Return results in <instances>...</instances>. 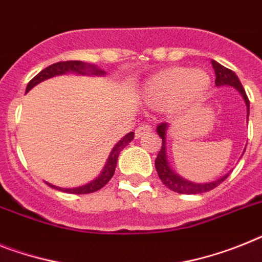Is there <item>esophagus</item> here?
<instances>
[{
	"instance_id": "34e87169",
	"label": "esophagus",
	"mask_w": 262,
	"mask_h": 262,
	"mask_svg": "<svg viewBox=\"0 0 262 262\" xmlns=\"http://www.w3.org/2000/svg\"><path fill=\"white\" fill-rule=\"evenodd\" d=\"M151 130V127L149 126V125H141V126L138 127L137 130H136V137L140 138L142 135H145V133H148V132Z\"/></svg>"
}]
</instances>
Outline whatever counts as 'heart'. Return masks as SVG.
<instances>
[{
	"instance_id": "b5f03b06",
	"label": "heart",
	"mask_w": 262,
	"mask_h": 262,
	"mask_svg": "<svg viewBox=\"0 0 262 262\" xmlns=\"http://www.w3.org/2000/svg\"><path fill=\"white\" fill-rule=\"evenodd\" d=\"M212 85L204 69L172 67L158 70L140 86V98L145 105L179 116L192 111L208 94Z\"/></svg>"
}]
</instances>
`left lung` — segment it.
<instances>
[{"instance_id":"1","label":"left lung","mask_w":262,"mask_h":262,"mask_svg":"<svg viewBox=\"0 0 262 262\" xmlns=\"http://www.w3.org/2000/svg\"><path fill=\"white\" fill-rule=\"evenodd\" d=\"M212 67L214 69V74H216V86H230L234 88V89L241 94L244 102L247 105V121L249 117V100L247 97V93L244 90L243 85L239 82L238 77L236 76V73H233L230 69H226L225 67H223L221 63H219L217 61L212 60ZM168 129L169 124L166 122H162V124L157 125L156 127V132L157 135L160 136V138L162 140V148L158 153L157 158H156V170L158 173V177L162 181L165 186H168L170 190L177 193H181V194H200V193L209 192L212 189H214L216 186H219L223 181H225L226 177L229 176V173L224 174L223 177L214 180V181L209 182H193L189 181V180L184 179L182 176H180L179 173L174 172V169L172 168V165L169 162L168 157ZM245 151V149H244ZM243 151V155H244ZM241 155V156H243Z\"/></svg>"}]
</instances>
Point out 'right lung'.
<instances>
[{"mask_svg": "<svg viewBox=\"0 0 262 262\" xmlns=\"http://www.w3.org/2000/svg\"><path fill=\"white\" fill-rule=\"evenodd\" d=\"M68 73H73L77 74V76L104 77L105 74H106V72L100 69L97 65L82 62V61H63V62L53 63L50 67L41 70V72L28 83V86H26V93H28L30 89H33V88L36 86V85H38L39 82H42V81L49 80L52 77L62 76V74ZM133 138H135V133H133V132L127 133V135H125L124 137L121 138L120 141L114 145L113 149H112L111 153H109V156H107L106 162H105L104 168H102L100 174H98L94 180H92L90 182L85 184V185L76 186V188H60V186L53 185V184H49V182L46 181L45 184H48L50 188L57 189V190H61V192L65 193H72V194H86V193L97 192V190H100L101 188H104L107 182L111 181V179L114 174V170H116V166H117L118 155H120L121 150H122L125 146H127L129 142L133 141Z\"/></svg>", "mask_w": 262, "mask_h": 262, "instance_id": "obj_1", "label": "right lung"}]
</instances>
